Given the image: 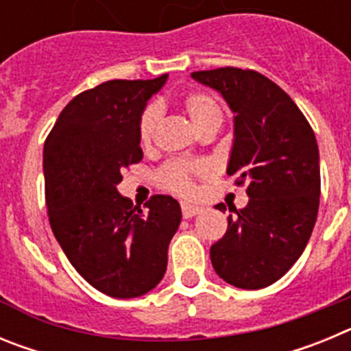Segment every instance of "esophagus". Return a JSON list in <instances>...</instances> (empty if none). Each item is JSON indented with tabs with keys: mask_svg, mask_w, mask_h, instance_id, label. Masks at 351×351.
<instances>
[{
	"mask_svg": "<svg viewBox=\"0 0 351 351\" xmlns=\"http://www.w3.org/2000/svg\"><path fill=\"white\" fill-rule=\"evenodd\" d=\"M181 210H182V218H193V216H197L198 213H200V207L198 206H191V204H182L181 206Z\"/></svg>",
	"mask_w": 351,
	"mask_h": 351,
	"instance_id": "34e87169",
	"label": "esophagus"
}]
</instances>
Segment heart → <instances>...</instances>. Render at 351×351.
Masks as SVG:
<instances>
[{
  "mask_svg": "<svg viewBox=\"0 0 351 351\" xmlns=\"http://www.w3.org/2000/svg\"><path fill=\"white\" fill-rule=\"evenodd\" d=\"M184 112L190 116L193 125L202 133L216 132L221 125L223 110L214 96L204 91H191L182 96L181 100ZM160 107L151 104L144 108L138 119V142L142 147H149L154 137L158 121H160ZM209 173V167L204 161H186L173 160L167 161L165 165L158 170V182L161 188L172 191L181 197H190L195 191V178Z\"/></svg>",
  "mask_w": 351,
  "mask_h": 351,
  "instance_id": "obj_1",
  "label": "heart"
}]
</instances>
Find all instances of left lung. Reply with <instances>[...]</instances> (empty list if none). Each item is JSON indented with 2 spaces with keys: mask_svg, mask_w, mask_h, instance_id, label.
I'll use <instances>...</instances> for the list:
<instances>
[{
  "mask_svg": "<svg viewBox=\"0 0 351 351\" xmlns=\"http://www.w3.org/2000/svg\"><path fill=\"white\" fill-rule=\"evenodd\" d=\"M191 77L221 93L235 112L226 173L246 184L250 197L228 216L225 235L210 246V262L228 285L265 288L287 274L311 237L320 204L315 132L295 101L258 71L225 66Z\"/></svg>",
  "mask_w": 351,
  "mask_h": 351,
  "instance_id": "8db88e82",
  "label": "left lung"
}]
</instances>
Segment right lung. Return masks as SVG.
Masks as SVG:
<instances>
[{
    "mask_svg": "<svg viewBox=\"0 0 351 351\" xmlns=\"http://www.w3.org/2000/svg\"><path fill=\"white\" fill-rule=\"evenodd\" d=\"M165 80L167 73L116 79L82 91L43 147L52 232L84 280L116 299L141 297L160 283L181 223V207L169 195H154L142 210L116 188L121 172L142 160L138 119Z\"/></svg>",
    "mask_w": 351,
    "mask_h": 351,
    "instance_id": "1",
    "label": "right lung"
}]
</instances>
